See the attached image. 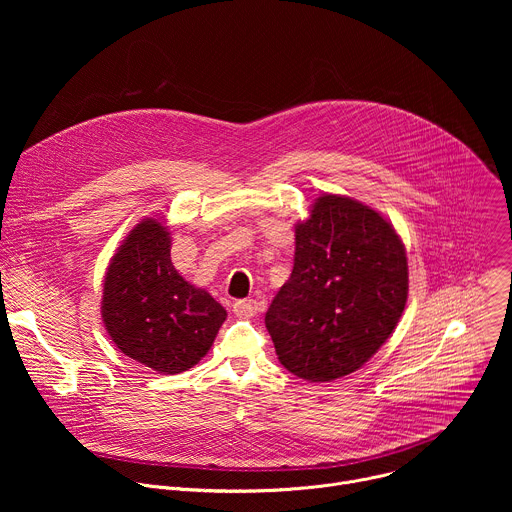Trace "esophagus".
<instances>
[{"label": "esophagus", "instance_id": "obj_1", "mask_svg": "<svg viewBox=\"0 0 512 512\" xmlns=\"http://www.w3.org/2000/svg\"><path fill=\"white\" fill-rule=\"evenodd\" d=\"M233 312L239 316V318H251L259 312V302L257 300H237L233 304Z\"/></svg>", "mask_w": 512, "mask_h": 512}]
</instances>
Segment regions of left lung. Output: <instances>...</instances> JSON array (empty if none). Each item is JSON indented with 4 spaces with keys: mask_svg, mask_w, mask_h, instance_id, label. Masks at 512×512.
<instances>
[{
    "mask_svg": "<svg viewBox=\"0 0 512 512\" xmlns=\"http://www.w3.org/2000/svg\"><path fill=\"white\" fill-rule=\"evenodd\" d=\"M407 291L405 245L387 218L322 194L296 225L294 269L265 314L279 362L310 383L358 371L393 334Z\"/></svg>",
    "mask_w": 512,
    "mask_h": 512,
    "instance_id": "left-lung-1",
    "label": "left lung"
}]
</instances>
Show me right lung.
<instances>
[{
  "mask_svg": "<svg viewBox=\"0 0 512 512\" xmlns=\"http://www.w3.org/2000/svg\"><path fill=\"white\" fill-rule=\"evenodd\" d=\"M168 229L143 221L113 255L101 314L115 346L162 375H178L210 350L227 310L174 267Z\"/></svg>",
  "mask_w": 512,
  "mask_h": 512,
  "instance_id": "1",
  "label": "right lung"
}]
</instances>
